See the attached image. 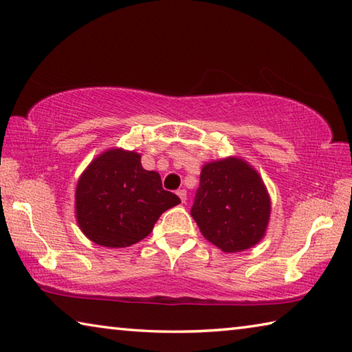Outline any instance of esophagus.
Here are the masks:
<instances>
[{
	"label": "esophagus",
	"instance_id": "1",
	"mask_svg": "<svg viewBox=\"0 0 352 352\" xmlns=\"http://www.w3.org/2000/svg\"><path fill=\"white\" fill-rule=\"evenodd\" d=\"M177 195L178 197H180V200L184 203V201H186V198H188V194H186V190H184V189H178L177 190Z\"/></svg>",
	"mask_w": 352,
	"mask_h": 352
}]
</instances>
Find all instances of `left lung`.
Returning <instances> with one entry per match:
<instances>
[{
    "label": "left lung",
    "instance_id": "1",
    "mask_svg": "<svg viewBox=\"0 0 352 352\" xmlns=\"http://www.w3.org/2000/svg\"><path fill=\"white\" fill-rule=\"evenodd\" d=\"M270 214V195L248 163L226 158L203 166L190 215L210 243L225 252L257 245Z\"/></svg>",
    "mask_w": 352,
    "mask_h": 352
}]
</instances>
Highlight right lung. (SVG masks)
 I'll use <instances>...</instances> for the list:
<instances>
[{
	"mask_svg": "<svg viewBox=\"0 0 352 352\" xmlns=\"http://www.w3.org/2000/svg\"><path fill=\"white\" fill-rule=\"evenodd\" d=\"M135 152L111 149L89 164L76 184L81 231L97 245L124 248L149 235L158 217L180 203Z\"/></svg>",
	"mask_w": 352,
	"mask_h": 352,
	"instance_id": "obj_1",
	"label": "right lung"
}]
</instances>
